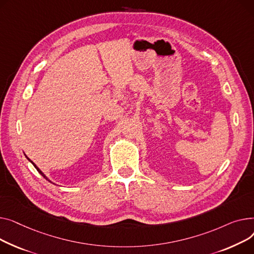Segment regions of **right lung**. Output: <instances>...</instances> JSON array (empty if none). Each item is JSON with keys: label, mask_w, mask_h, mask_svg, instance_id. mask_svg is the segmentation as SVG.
I'll return each instance as SVG.
<instances>
[{"label": "right lung", "mask_w": 254, "mask_h": 254, "mask_svg": "<svg viewBox=\"0 0 254 254\" xmlns=\"http://www.w3.org/2000/svg\"><path fill=\"white\" fill-rule=\"evenodd\" d=\"M25 157H26V156H25ZM26 159H27V160H28V161H29V162H31V163H32V164H33V165H34V166H35V168H36V169H37V170H38V172H39V173H40V174H41V175H42V176H43V177H44V178H46V180H47V181H48V182H50V181H49V178H48V177H47V176H46V175H45V174H44V173H43V172H42V171H41V170H40V169H39V168H38V167H37V165H36V164H35V163H34V162H33V161H31V160H29V159H28V158H27V157H26ZM50 183H51V182H50ZM52 184H53V183H52Z\"/></svg>", "instance_id": "add662e5"}]
</instances>
